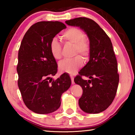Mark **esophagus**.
Here are the masks:
<instances>
[{"label":"esophagus","instance_id":"obj_1","mask_svg":"<svg viewBox=\"0 0 135 135\" xmlns=\"http://www.w3.org/2000/svg\"><path fill=\"white\" fill-rule=\"evenodd\" d=\"M70 77H71V83L73 84H74L75 83L74 81V77H73V76H72V75H71Z\"/></svg>","mask_w":135,"mask_h":135}]
</instances>
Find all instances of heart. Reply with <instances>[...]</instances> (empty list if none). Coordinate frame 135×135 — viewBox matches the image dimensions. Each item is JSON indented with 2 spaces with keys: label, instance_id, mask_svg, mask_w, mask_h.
Segmentation results:
<instances>
[{
  "label": "heart",
  "instance_id": "b5f03b06",
  "mask_svg": "<svg viewBox=\"0 0 135 135\" xmlns=\"http://www.w3.org/2000/svg\"><path fill=\"white\" fill-rule=\"evenodd\" d=\"M66 43L74 45V55L80 54L84 59H87L90 52V45L88 38L85 37L84 32L80 29L71 27L65 31L62 35ZM50 51L54 59L61 58L62 47L59 40L56 37H53L49 45ZM83 61L81 57L77 55L71 59H65L59 64V70L61 72L74 74L83 65Z\"/></svg>",
  "mask_w": 135,
  "mask_h": 135
}]
</instances>
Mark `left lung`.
<instances>
[{"mask_svg":"<svg viewBox=\"0 0 135 135\" xmlns=\"http://www.w3.org/2000/svg\"><path fill=\"white\" fill-rule=\"evenodd\" d=\"M65 23L79 27L89 38V61L80 71L74 82L83 89L79 100L80 108L87 113H99L113 102L119 82L117 62L111 41L103 29L90 18H76ZM82 76L90 80H83Z\"/></svg>","mask_w":135,"mask_h":135,"instance_id":"1","label":"left lung"}]
</instances>
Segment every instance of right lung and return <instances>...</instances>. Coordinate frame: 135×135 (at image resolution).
<instances>
[{"instance_id": "right-lung-1", "label": "right lung", "mask_w": 135, "mask_h": 135, "mask_svg": "<svg viewBox=\"0 0 135 135\" xmlns=\"http://www.w3.org/2000/svg\"><path fill=\"white\" fill-rule=\"evenodd\" d=\"M66 28L59 21H40L25 34L18 51V85L22 100L29 109L48 114L58 109L61 97L71 81L66 73L56 80L57 64L50 51L51 39Z\"/></svg>"}]
</instances>
